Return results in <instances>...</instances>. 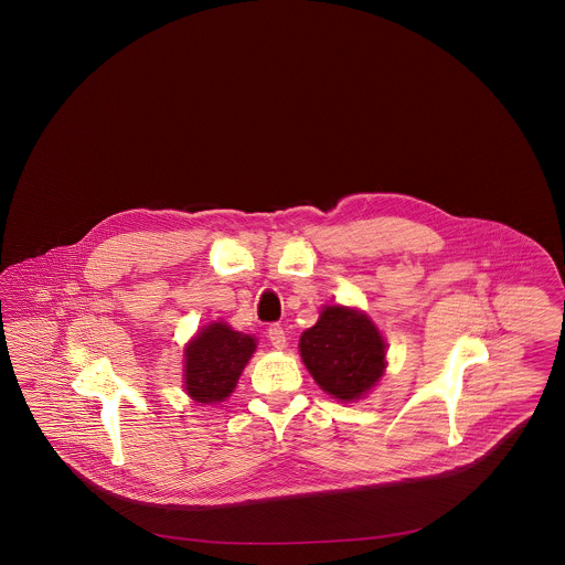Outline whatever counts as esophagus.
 <instances>
[{
  "instance_id": "1",
  "label": "esophagus",
  "mask_w": 565,
  "mask_h": 565,
  "mask_svg": "<svg viewBox=\"0 0 565 565\" xmlns=\"http://www.w3.org/2000/svg\"><path fill=\"white\" fill-rule=\"evenodd\" d=\"M267 337H269L270 345L275 350H284L286 348V332H284V328L279 323H270Z\"/></svg>"
}]
</instances>
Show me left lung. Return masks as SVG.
Returning <instances> with one entry per match:
<instances>
[{
	"mask_svg": "<svg viewBox=\"0 0 565 565\" xmlns=\"http://www.w3.org/2000/svg\"><path fill=\"white\" fill-rule=\"evenodd\" d=\"M300 355L323 392L350 403L383 375L385 343L366 316L326 307L318 323L302 332Z\"/></svg>",
	"mask_w": 565,
	"mask_h": 565,
	"instance_id": "left-lung-1",
	"label": "left lung"
}]
</instances>
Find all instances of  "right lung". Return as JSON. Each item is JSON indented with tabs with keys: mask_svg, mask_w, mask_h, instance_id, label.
Segmentation results:
<instances>
[{
	"mask_svg": "<svg viewBox=\"0 0 565 565\" xmlns=\"http://www.w3.org/2000/svg\"><path fill=\"white\" fill-rule=\"evenodd\" d=\"M256 343L249 334L235 332L226 323H212L186 348V392L196 403L224 401Z\"/></svg>",
	"mask_w": 565,
	"mask_h": 565,
	"instance_id": "1",
	"label": "right lung"
}]
</instances>
